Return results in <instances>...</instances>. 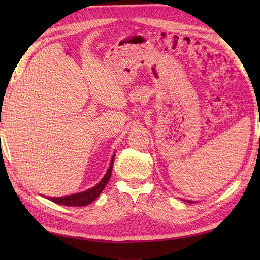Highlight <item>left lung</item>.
I'll return each mask as SVG.
<instances>
[{
    "label": "left lung",
    "instance_id": "8db88e82",
    "mask_svg": "<svg viewBox=\"0 0 260 260\" xmlns=\"http://www.w3.org/2000/svg\"><path fill=\"white\" fill-rule=\"evenodd\" d=\"M185 202H187V203H193V202H191V201H185Z\"/></svg>",
    "mask_w": 260,
    "mask_h": 260
}]
</instances>
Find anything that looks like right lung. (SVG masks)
Returning a JSON list of instances; mask_svg holds the SVG:
<instances>
[{
	"mask_svg": "<svg viewBox=\"0 0 260 260\" xmlns=\"http://www.w3.org/2000/svg\"><path fill=\"white\" fill-rule=\"evenodd\" d=\"M114 159H115V154L112 157L111 165L106 171L105 176L103 177L100 182L89 190L80 192V193H76L73 195H68V196H61V198H46L48 200L58 204V205H64V206H74V207H80V206H86L91 204L93 201H95L99 195L103 192L104 187L108 183L109 179H111L112 176V170H113V165H114Z\"/></svg>",
	"mask_w": 260,
	"mask_h": 260,
	"instance_id": "1",
	"label": "right lung"
}]
</instances>
